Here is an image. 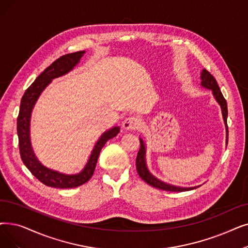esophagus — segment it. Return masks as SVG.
I'll return each mask as SVG.
<instances>
[{"mask_svg":"<svg viewBox=\"0 0 248 248\" xmlns=\"http://www.w3.org/2000/svg\"><path fill=\"white\" fill-rule=\"evenodd\" d=\"M123 126L125 130L128 131H133L136 130V128L139 126V120L135 116H128L123 123Z\"/></svg>","mask_w":248,"mask_h":248,"instance_id":"obj_1","label":"esophagus"}]
</instances>
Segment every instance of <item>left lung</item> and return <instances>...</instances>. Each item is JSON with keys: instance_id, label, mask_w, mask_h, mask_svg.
<instances>
[{"instance_id": "left-lung-1", "label": "left lung", "mask_w": 248, "mask_h": 248, "mask_svg": "<svg viewBox=\"0 0 248 248\" xmlns=\"http://www.w3.org/2000/svg\"><path fill=\"white\" fill-rule=\"evenodd\" d=\"M201 85L203 88L211 89L213 92V95L215 99L217 100V102L220 104L221 109H222V114H223V120L224 124L226 125V142L228 143V125H227V116H228V108H227V102H226V99L224 98V96L219 88V85L216 81V79L214 78L213 75L207 70H202L201 74ZM140 144H141V147H140V150L138 152V156L136 159V165H137V171L145 182H147L148 185L152 186L156 188L166 190V191H174V192H181V191H186V190H191L195 189L199 186H193V187H180V186H171L169 184H166V182H163L156 178L154 175L150 173V171L148 170L147 164H146V146L144 144L143 140L140 138Z\"/></svg>"}]
</instances>
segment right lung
Here are the masks:
<instances>
[{
  "label": "right lung",
  "instance_id": "1",
  "mask_svg": "<svg viewBox=\"0 0 248 248\" xmlns=\"http://www.w3.org/2000/svg\"><path fill=\"white\" fill-rule=\"evenodd\" d=\"M84 53L85 50L76 51L62 56L56 60L29 86L22 96V99H21L19 114L17 117V134L19 139L20 156L24 165L31 173L47 186L56 188H73L87 182L94 173L101 149L108 140L114 138L120 133L118 126H113L110 130L104 132L98 141L96 142L87 164L77 174H63L59 171L44 166L39 162L33 150H32L30 142V118L32 109H33L39 95L47 87V85L52 79L63 76V75L72 71L80 62Z\"/></svg>",
  "mask_w": 248,
  "mask_h": 248
}]
</instances>
